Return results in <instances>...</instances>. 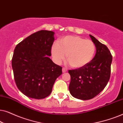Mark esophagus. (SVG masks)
I'll return each mask as SVG.
<instances>
[{
    "instance_id": "1",
    "label": "esophagus",
    "mask_w": 123,
    "mask_h": 123,
    "mask_svg": "<svg viewBox=\"0 0 123 123\" xmlns=\"http://www.w3.org/2000/svg\"><path fill=\"white\" fill-rule=\"evenodd\" d=\"M67 70H68L67 68H65V67H64V68H63V69H62V71H63V73H65V72H67Z\"/></svg>"
}]
</instances>
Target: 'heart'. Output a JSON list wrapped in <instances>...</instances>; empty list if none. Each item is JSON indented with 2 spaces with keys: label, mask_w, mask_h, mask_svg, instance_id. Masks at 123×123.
Returning a JSON list of instances; mask_svg holds the SVG:
<instances>
[{
  "label": "heart",
  "mask_w": 123,
  "mask_h": 123,
  "mask_svg": "<svg viewBox=\"0 0 123 123\" xmlns=\"http://www.w3.org/2000/svg\"><path fill=\"white\" fill-rule=\"evenodd\" d=\"M95 45L90 40H85L77 36H66L55 43L51 54L55 62L60 63L67 59L74 68H80L90 63L95 53Z\"/></svg>",
  "instance_id": "obj_1"
}]
</instances>
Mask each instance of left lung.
I'll use <instances>...</instances> for the list:
<instances>
[{
    "instance_id": "8db88e82",
    "label": "left lung",
    "mask_w": 123,
    "mask_h": 123,
    "mask_svg": "<svg viewBox=\"0 0 123 123\" xmlns=\"http://www.w3.org/2000/svg\"><path fill=\"white\" fill-rule=\"evenodd\" d=\"M95 45V56L88 64L82 68L69 70L70 93L74 97L90 100L105 88L110 80L112 56L107 47L90 35Z\"/></svg>"
}]
</instances>
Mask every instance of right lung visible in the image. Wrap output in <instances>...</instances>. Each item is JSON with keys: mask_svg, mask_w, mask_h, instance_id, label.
<instances>
[{"mask_svg": "<svg viewBox=\"0 0 123 123\" xmlns=\"http://www.w3.org/2000/svg\"><path fill=\"white\" fill-rule=\"evenodd\" d=\"M54 32L41 30L18 43L12 60L17 87L32 98L42 99L51 93L62 67L49 58Z\"/></svg>", "mask_w": 123, "mask_h": 123, "instance_id": "1", "label": "right lung"}]
</instances>
